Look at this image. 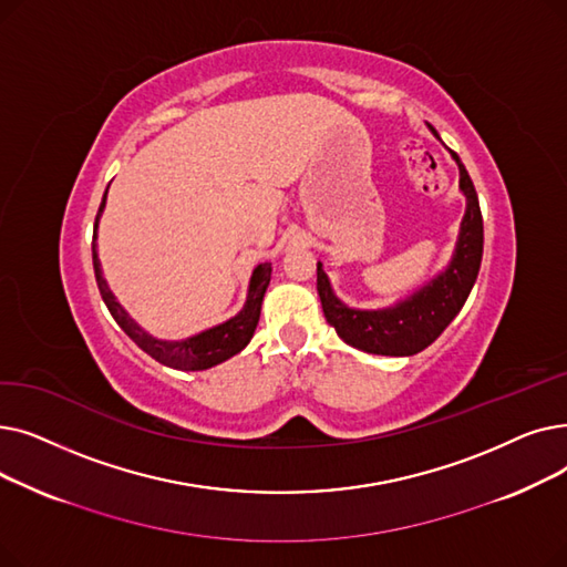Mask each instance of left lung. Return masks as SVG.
<instances>
[{
	"label": "left lung",
	"instance_id": "8db88e82",
	"mask_svg": "<svg viewBox=\"0 0 567 567\" xmlns=\"http://www.w3.org/2000/svg\"><path fill=\"white\" fill-rule=\"evenodd\" d=\"M429 128L439 138L436 128ZM450 154L456 161V166H460V188L466 198V212L460 226V237H456L454 254L443 272H439L422 288L411 292L409 298L394 302L392 307L353 309L337 298L326 269H322V262H318L316 281L322 313H326L330 326L348 346L364 350V353L371 355H415L441 337V332L450 326L454 316L462 311L464 302L468 300L482 262V212L475 186L462 164V158L452 150Z\"/></svg>",
	"mask_w": 567,
	"mask_h": 567
}]
</instances>
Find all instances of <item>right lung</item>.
I'll return each mask as SVG.
<instances>
[{
    "instance_id": "add662e5",
    "label": "right lung",
    "mask_w": 567,
    "mask_h": 567,
    "mask_svg": "<svg viewBox=\"0 0 567 567\" xmlns=\"http://www.w3.org/2000/svg\"><path fill=\"white\" fill-rule=\"evenodd\" d=\"M105 196H107V188H105L99 214H96V221H94L92 260H94V275H96L101 298H103L107 311H111L113 318L117 320V326L156 362L166 364L171 369H179V371H203L209 367H217V364L230 360L233 355H237L239 350H245L256 332L258 320H260V307H262L265 290L269 286V279H272V262H260L258 267H254L251 279H249V290H247V302H245V307H241L239 313H235L233 318L219 322V326L203 330L194 337H186L179 341L158 339V337L150 334L147 330H143L138 322L128 316V311L117 302L111 286H107V281L103 279L101 260H99V251H96V230H99V221H101V214L105 207Z\"/></svg>"
}]
</instances>
